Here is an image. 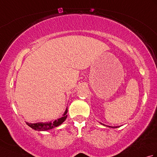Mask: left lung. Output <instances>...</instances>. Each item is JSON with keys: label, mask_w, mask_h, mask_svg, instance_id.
<instances>
[{"label": "left lung", "mask_w": 157, "mask_h": 157, "mask_svg": "<svg viewBox=\"0 0 157 157\" xmlns=\"http://www.w3.org/2000/svg\"><path fill=\"white\" fill-rule=\"evenodd\" d=\"M107 127H111V128H117V127H111V126H107Z\"/></svg>", "instance_id": "left-lung-1"}]
</instances>
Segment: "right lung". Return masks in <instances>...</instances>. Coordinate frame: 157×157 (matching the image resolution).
I'll return each mask as SVG.
<instances>
[{
  "mask_svg": "<svg viewBox=\"0 0 157 157\" xmlns=\"http://www.w3.org/2000/svg\"><path fill=\"white\" fill-rule=\"evenodd\" d=\"M67 109H66L65 111L64 114H63V117L61 118L55 120L54 121L52 122H47V123H28L26 122V124L28 126L30 127L32 129L35 130H37V131H46V130L51 129L55 128V127H57L65 121V120L67 118Z\"/></svg>",
  "mask_w": 157,
  "mask_h": 157,
  "instance_id": "obj_1",
  "label": "right lung"
}]
</instances>
